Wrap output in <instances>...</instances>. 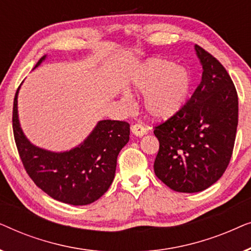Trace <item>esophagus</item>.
<instances>
[{"label": "esophagus", "mask_w": 251, "mask_h": 251, "mask_svg": "<svg viewBox=\"0 0 251 251\" xmlns=\"http://www.w3.org/2000/svg\"><path fill=\"white\" fill-rule=\"evenodd\" d=\"M131 132L132 135H135L136 137H143L144 135H146L147 129L142 125H135L131 126Z\"/></svg>", "instance_id": "esophagus-1"}]
</instances>
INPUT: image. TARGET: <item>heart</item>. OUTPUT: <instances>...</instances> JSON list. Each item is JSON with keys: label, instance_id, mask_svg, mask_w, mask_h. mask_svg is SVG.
<instances>
[{"label": "heart", "instance_id": "b5f03b06", "mask_svg": "<svg viewBox=\"0 0 251 251\" xmlns=\"http://www.w3.org/2000/svg\"><path fill=\"white\" fill-rule=\"evenodd\" d=\"M131 85L137 94L145 95L144 108L147 115L155 121H166L186 104L192 78L184 66L162 58H151L133 75Z\"/></svg>", "mask_w": 251, "mask_h": 251}]
</instances>
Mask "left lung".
Instances as JSON below:
<instances>
[{
	"mask_svg": "<svg viewBox=\"0 0 251 251\" xmlns=\"http://www.w3.org/2000/svg\"><path fill=\"white\" fill-rule=\"evenodd\" d=\"M194 50L203 70L200 84L177 115L154 130L160 143L154 173L180 193L203 191L223 176L238 126V95L228 73L202 48Z\"/></svg>",
	"mask_w": 251,
	"mask_h": 251,
	"instance_id": "8db88e82",
	"label": "left lung"
}]
</instances>
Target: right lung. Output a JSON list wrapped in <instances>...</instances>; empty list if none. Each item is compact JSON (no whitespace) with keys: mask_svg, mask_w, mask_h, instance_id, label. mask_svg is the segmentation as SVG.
Returning a JSON list of instances; mask_svg holds the SVG:
<instances>
[{"mask_svg":"<svg viewBox=\"0 0 251 251\" xmlns=\"http://www.w3.org/2000/svg\"><path fill=\"white\" fill-rule=\"evenodd\" d=\"M47 57L44 54L34 70ZM19 90L20 87L13 100V135L29 177L49 197L63 203L85 205L98 200L114 179L118 155L129 142V123L101 120L73 149L63 152L42 149L27 138L20 126Z\"/></svg>","mask_w":251,"mask_h":251,"instance_id":"1","label":"right lung"}]
</instances>
